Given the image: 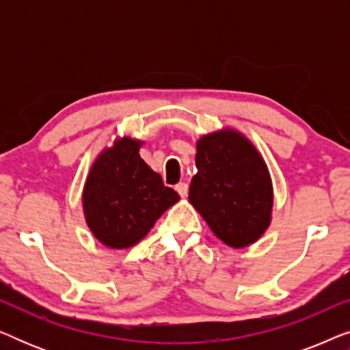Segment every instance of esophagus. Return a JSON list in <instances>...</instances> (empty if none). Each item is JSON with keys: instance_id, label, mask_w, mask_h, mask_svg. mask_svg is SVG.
<instances>
[{"instance_id": "34e87169", "label": "esophagus", "mask_w": 350, "mask_h": 350, "mask_svg": "<svg viewBox=\"0 0 350 350\" xmlns=\"http://www.w3.org/2000/svg\"><path fill=\"white\" fill-rule=\"evenodd\" d=\"M175 189H176V193L181 196V198H186V196H188V185L186 183H178L175 186Z\"/></svg>"}]
</instances>
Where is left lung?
I'll use <instances>...</instances> for the list:
<instances>
[{
    "mask_svg": "<svg viewBox=\"0 0 350 350\" xmlns=\"http://www.w3.org/2000/svg\"><path fill=\"white\" fill-rule=\"evenodd\" d=\"M196 150L191 205L228 247L255 243L269 228L274 207L271 174L260 151L229 127L205 133Z\"/></svg>",
    "mask_w": 350,
    "mask_h": 350,
    "instance_id": "8db88e82",
    "label": "left lung"
}]
</instances>
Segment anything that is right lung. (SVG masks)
<instances>
[{"instance_id":"right-lung-1","label":"right lung","mask_w":350,"mask_h":350,"mask_svg":"<svg viewBox=\"0 0 350 350\" xmlns=\"http://www.w3.org/2000/svg\"><path fill=\"white\" fill-rule=\"evenodd\" d=\"M142 140L118 137L90 165L83 188L85 223L98 242L114 250L137 245L161 215L180 200L140 157Z\"/></svg>"}]
</instances>
